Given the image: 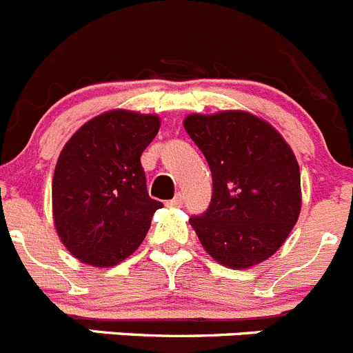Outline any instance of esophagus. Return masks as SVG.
Returning a JSON list of instances; mask_svg holds the SVG:
<instances>
[{"label": "esophagus", "instance_id": "34e87169", "mask_svg": "<svg viewBox=\"0 0 353 353\" xmlns=\"http://www.w3.org/2000/svg\"><path fill=\"white\" fill-rule=\"evenodd\" d=\"M166 205L171 206V208H180V206L183 205V196H182V194H176V196H174L173 199H170Z\"/></svg>", "mask_w": 353, "mask_h": 353}]
</instances>
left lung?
<instances>
[{"label": "left lung", "instance_id": "obj_1", "mask_svg": "<svg viewBox=\"0 0 353 353\" xmlns=\"http://www.w3.org/2000/svg\"><path fill=\"white\" fill-rule=\"evenodd\" d=\"M187 134L208 161V210L189 222L222 266L250 268L287 240L301 212V174L280 132L248 112L192 113Z\"/></svg>", "mask_w": 353, "mask_h": 353}]
</instances>
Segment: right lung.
Returning a JSON list of instances; mask_svg holds the SVG:
<instances>
[{"label":"right lung","mask_w":353,"mask_h":353,"mask_svg":"<svg viewBox=\"0 0 353 353\" xmlns=\"http://www.w3.org/2000/svg\"><path fill=\"white\" fill-rule=\"evenodd\" d=\"M157 115L112 110L70 138L52 180L54 224L82 263L110 268L141 245L163 203L147 192L141 154L159 131Z\"/></svg>","instance_id":"right-lung-1"}]
</instances>
